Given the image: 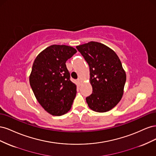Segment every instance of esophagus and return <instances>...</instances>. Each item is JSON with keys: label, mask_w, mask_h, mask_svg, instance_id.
<instances>
[{"label": "esophagus", "mask_w": 156, "mask_h": 156, "mask_svg": "<svg viewBox=\"0 0 156 156\" xmlns=\"http://www.w3.org/2000/svg\"><path fill=\"white\" fill-rule=\"evenodd\" d=\"M77 81H78L79 83H81L82 82V80H81V78H79V79H77Z\"/></svg>", "instance_id": "1"}]
</instances>
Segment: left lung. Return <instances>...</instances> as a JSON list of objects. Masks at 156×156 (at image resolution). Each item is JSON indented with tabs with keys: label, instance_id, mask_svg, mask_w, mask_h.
Listing matches in <instances>:
<instances>
[{
	"label": "left lung",
	"instance_id": "obj_1",
	"mask_svg": "<svg viewBox=\"0 0 156 156\" xmlns=\"http://www.w3.org/2000/svg\"><path fill=\"white\" fill-rule=\"evenodd\" d=\"M90 68L92 93L86 98L92 110L105 112L115 107L122 99L126 75L119 56L104 44L96 41L76 47Z\"/></svg>",
	"mask_w": 156,
	"mask_h": 156
}]
</instances>
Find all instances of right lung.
<instances>
[{
  "label": "right lung",
  "mask_w": 156,
  "mask_h": 156,
  "mask_svg": "<svg viewBox=\"0 0 156 156\" xmlns=\"http://www.w3.org/2000/svg\"><path fill=\"white\" fill-rule=\"evenodd\" d=\"M77 53L72 47L53 45L37 56L29 77L37 101L51 115L68 112L76 96V85L71 81L66 62Z\"/></svg>",
  "instance_id": "1"
}]
</instances>
